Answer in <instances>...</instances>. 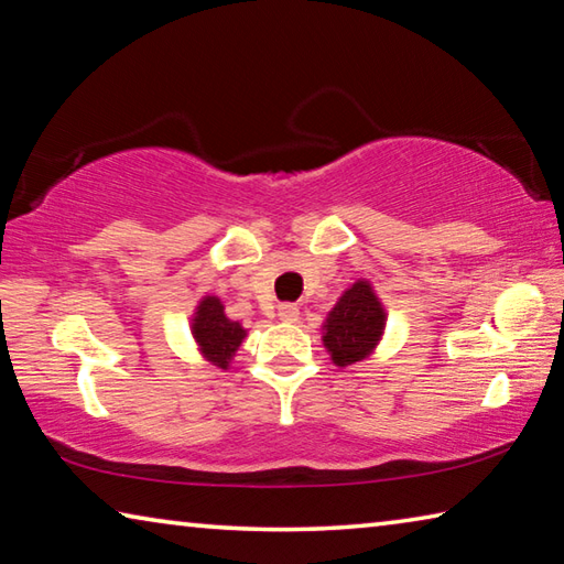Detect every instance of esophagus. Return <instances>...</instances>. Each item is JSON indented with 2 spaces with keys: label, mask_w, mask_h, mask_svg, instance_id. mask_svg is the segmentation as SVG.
Listing matches in <instances>:
<instances>
[{
  "label": "esophagus",
  "mask_w": 564,
  "mask_h": 564,
  "mask_svg": "<svg viewBox=\"0 0 564 564\" xmlns=\"http://www.w3.org/2000/svg\"><path fill=\"white\" fill-rule=\"evenodd\" d=\"M279 318L285 323H295L299 321V308H295L293 303H283L279 305Z\"/></svg>",
  "instance_id": "34e87169"
}]
</instances>
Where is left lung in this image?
Masks as SVG:
<instances>
[{"instance_id":"obj_1","label":"left lung","mask_w":564,"mask_h":564,"mask_svg":"<svg viewBox=\"0 0 564 564\" xmlns=\"http://www.w3.org/2000/svg\"><path fill=\"white\" fill-rule=\"evenodd\" d=\"M386 330L383 303L368 281H356L343 291L323 323V346L338 368L366 360Z\"/></svg>"}]
</instances>
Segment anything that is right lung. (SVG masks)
<instances>
[{"label":"right lung","instance_id":"add662e5","mask_svg":"<svg viewBox=\"0 0 564 564\" xmlns=\"http://www.w3.org/2000/svg\"><path fill=\"white\" fill-rule=\"evenodd\" d=\"M191 333L202 356L216 368H228L234 360L238 346L246 338V330L238 321L226 316L224 303L216 295H204L196 305L194 318H191Z\"/></svg>","mask_w":564,"mask_h":564}]
</instances>
